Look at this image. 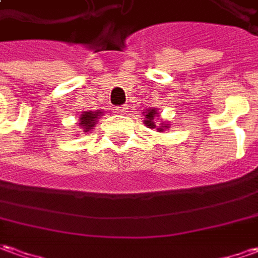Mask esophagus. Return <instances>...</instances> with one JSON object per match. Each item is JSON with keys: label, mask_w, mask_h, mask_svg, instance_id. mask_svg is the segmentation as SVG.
Wrapping results in <instances>:
<instances>
[{"label": "esophagus", "mask_w": 258, "mask_h": 258, "mask_svg": "<svg viewBox=\"0 0 258 258\" xmlns=\"http://www.w3.org/2000/svg\"><path fill=\"white\" fill-rule=\"evenodd\" d=\"M115 112H116V113H126V112H127V106H126V105L116 106Z\"/></svg>", "instance_id": "obj_1"}]
</instances>
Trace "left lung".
Wrapping results in <instances>:
<instances>
[{
	"label": "left lung",
	"instance_id": "obj_1",
	"mask_svg": "<svg viewBox=\"0 0 258 258\" xmlns=\"http://www.w3.org/2000/svg\"><path fill=\"white\" fill-rule=\"evenodd\" d=\"M143 113H145V120H143L145 126L150 127V129H156L157 132L168 131L170 125H168V122H163V119H160V113L159 111H157V108H149V109H146ZM156 118H159L162 123L157 125L155 123Z\"/></svg>",
	"mask_w": 258,
	"mask_h": 258
}]
</instances>
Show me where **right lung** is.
<instances>
[{
	"label": "right lung",
	"instance_id": "obj_1",
	"mask_svg": "<svg viewBox=\"0 0 258 258\" xmlns=\"http://www.w3.org/2000/svg\"><path fill=\"white\" fill-rule=\"evenodd\" d=\"M104 115V112L98 109V111H85L80 115V119H78V123H80V127L84 133H88L91 131L94 125L98 122V119Z\"/></svg>",
	"mask_w": 258,
	"mask_h": 258
}]
</instances>
